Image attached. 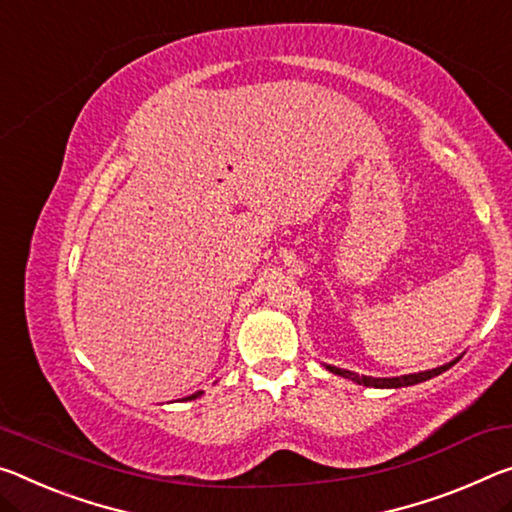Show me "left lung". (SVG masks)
I'll use <instances>...</instances> for the list:
<instances>
[{
	"label": "left lung",
	"mask_w": 512,
	"mask_h": 512,
	"mask_svg": "<svg viewBox=\"0 0 512 512\" xmlns=\"http://www.w3.org/2000/svg\"><path fill=\"white\" fill-rule=\"evenodd\" d=\"M458 360H460V358L451 360V362H446V364H442V367H437V369H428V371H419V373H408V376H396V378H371V376H358V373L346 371V369H339V367H330V364H326V369H328V371H332V373H337V376L353 380V383L364 385V387L396 389V387H408V385L424 383V380H431V378H435V376H440L442 371L451 369L453 364H456Z\"/></svg>",
	"instance_id": "1"
}]
</instances>
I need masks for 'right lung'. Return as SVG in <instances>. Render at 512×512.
<instances>
[{
  "instance_id": "obj_1",
  "label": "right lung",
  "mask_w": 512,
  "mask_h": 512,
  "mask_svg": "<svg viewBox=\"0 0 512 512\" xmlns=\"http://www.w3.org/2000/svg\"><path fill=\"white\" fill-rule=\"evenodd\" d=\"M202 392H196V394H191V396H186V399L184 401H193V399H198V396H200Z\"/></svg>"
}]
</instances>
